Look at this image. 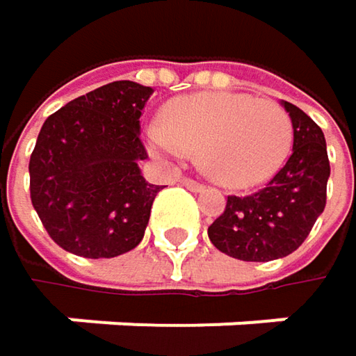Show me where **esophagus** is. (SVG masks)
I'll list each match as a JSON object with an SVG mask.
<instances>
[{"mask_svg": "<svg viewBox=\"0 0 356 356\" xmlns=\"http://www.w3.org/2000/svg\"><path fill=\"white\" fill-rule=\"evenodd\" d=\"M179 183L181 185H185L187 189H191V191H202L204 189V185L202 183H197V181H193V179H189V177H181L179 179Z\"/></svg>", "mask_w": 356, "mask_h": 356, "instance_id": "obj_1", "label": "esophagus"}]
</instances>
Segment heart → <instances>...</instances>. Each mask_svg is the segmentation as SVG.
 <instances>
[{
    "instance_id": "b5f03b06",
    "label": "heart",
    "mask_w": 356,
    "mask_h": 356,
    "mask_svg": "<svg viewBox=\"0 0 356 356\" xmlns=\"http://www.w3.org/2000/svg\"><path fill=\"white\" fill-rule=\"evenodd\" d=\"M146 142L161 159L195 150L206 177L229 189H249L284 165L293 121L276 101L245 92H200L173 101L163 121L148 123Z\"/></svg>"
}]
</instances>
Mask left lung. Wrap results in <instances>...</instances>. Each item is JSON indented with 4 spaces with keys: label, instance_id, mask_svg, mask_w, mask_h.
<instances>
[{
    "label": "left lung",
    "instance_id": "1",
    "mask_svg": "<svg viewBox=\"0 0 356 356\" xmlns=\"http://www.w3.org/2000/svg\"><path fill=\"white\" fill-rule=\"evenodd\" d=\"M293 121V154L270 183L251 195H229L208 227L212 245L243 261L286 257L307 239L325 208L330 161L321 127L299 107L282 103Z\"/></svg>",
    "mask_w": 356,
    "mask_h": 356
}]
</instances>
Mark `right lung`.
<instances>
[{"label": "right lung", "mask_w": 356, "mask_h": 356, "mask_svg": "<svg viewBox=\"0 0 356 356\" xmlns=\"http://www.w3.org/2000/svg\"><path fill=\"white\" fill-rule=\"evenodd\" d=\"M152 92L117 80L70 101L42 123L29 163L31 200L59 248L101 259L142 241L163 189L138 167L148 159L140 117Z\"/></svg>", "instance_id": "1"}]
</instances>
